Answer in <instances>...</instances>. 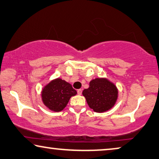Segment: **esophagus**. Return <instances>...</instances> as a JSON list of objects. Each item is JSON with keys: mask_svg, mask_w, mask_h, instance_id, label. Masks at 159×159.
<instances>
[{"mask_svg": "<svg viewBox=\"0 0 159 159\" xmlns=\"http://www.w3.org/2000/svg\"><path fill=\"white\" fill-rule=\"evenodd\" d=\"M77 92H78V94H79V95H81V93H82V89H79L77 91Z\"/></svg>", "mask_w": 159, "mask_h": 159, "instance_id": "esophagus-1", "label": "esophagus"}]
</instances>
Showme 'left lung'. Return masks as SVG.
Wrapping results in <instances>:
<instances>
[{"label":"left lung","instance_id":"obj_1","mask_svg":"<svg viewBox=\"0 0 159 159\" xmlns=\"http://www.w3.org/2000/svg\"><path fill=\"white\" fill-rule=\"evenodd\" d=\"M88 105L97 113L106 112L116 103L118 90L116 85L106 78H96L89 83V87L82 92Z\"/></svg>","mask_w":159,"mask_h":159}]
</instances>
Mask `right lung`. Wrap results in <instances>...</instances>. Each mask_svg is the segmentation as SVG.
Segmentation results:
<instances>
[{
  "label": "right lung",
  "instance_id": "right-lung-1",
  "mask_svg": "<svg viewBox=\"0 0 159 159\" xmlns=\"http://www.w3.org/2000/svg\"><path fill=\"white\" fill-rule=\"evenodd\" d=\"M76 94L71 84L58 78L51 80L43 88L41 99L48 109L59 112L64 109L70 98Z\"/></svg>",
  "mask_w": 159,
  "mask_h": 159
}]
</instances>
